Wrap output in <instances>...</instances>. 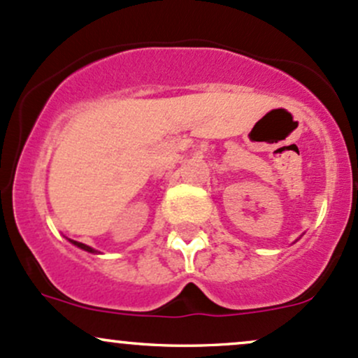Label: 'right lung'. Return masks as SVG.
Returning a JSON list of instances; mask_svg holds the SVG:
<instances>
[{
  "instance_id": "right-lung-1",
  "label": "right lung",
  "mask_w": 358,
  "mask_h": 358,
  "mask_svg": "<svg viewBox=\"0 0 358 358\" xmlns=\"http://www.w3.org/2000/svg\"><path fill=\"white\" fill-rule=\"evenodd\" d=\"M71 243H73L74 246H78V248H81V250H85V251H88V253H98L96 250H93L92 246H88V245H83V243H80V241H74V239H69Z\"/></svg>"
}]
</instances>
